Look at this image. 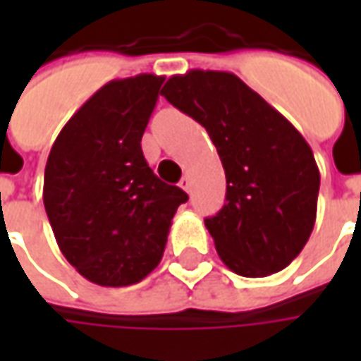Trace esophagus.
Segmentation results:
<instances>
[{"label":"esophagus","mask_w":361,"mask_h":361,"mask_svg":"<svg viewBox=\"0 0 361 361\" xmlns=\"http://www.w3.org/2000/svg\"><path fill=\"white\" fill-rule=\"evenodd\" d=\"M180 188L183 189V191H191V180H189L188 176H185V178H181V181H180Z\"/></svg>","instance_id":"esophagus-1"}]
</instances>
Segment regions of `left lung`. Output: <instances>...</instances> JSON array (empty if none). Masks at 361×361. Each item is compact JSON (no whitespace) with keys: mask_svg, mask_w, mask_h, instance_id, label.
I'll use <instances>...</instances> for the list:
<instances>
[{"mask_svg":"<svg viewBox=\"0 0 361 361\" xmlns=\"http://www.w3.org/2000/svg\"><path fill=\"white\" fill-rule=\"evenodd\" d=\"M166 100L207 129L226 173V203L204 219L222 263L261 279L286 269L317 216L319 168L302 133L228 71L173 75Z\"/></svg>","mask_w":361,"mask_h":361,"instance_id":"obj_1","label":"left lung"}]
</instances>
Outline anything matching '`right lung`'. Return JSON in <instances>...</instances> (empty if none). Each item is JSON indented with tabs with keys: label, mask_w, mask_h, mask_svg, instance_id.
I'll list each match as a JSON object with an SVG mask.
<instances>
[{
	"label": "right lung",
	"mask_w": 361,
	"mask_h": 361,
	"mask_svg": "<svg viewBox=\"0 0 361 361\" xmlns=\"http://www.w3.org/2000/svg\"><path fill=\"white\" fill-rule=\"evenodd\" d=\"M164 77L104 85L67 121L44 170V207L63 257L100 286H131L164 255L188 193L158 180L141 139Z\"/></svg>",
	"instance_id": "obj_1"
}]
</instances>
